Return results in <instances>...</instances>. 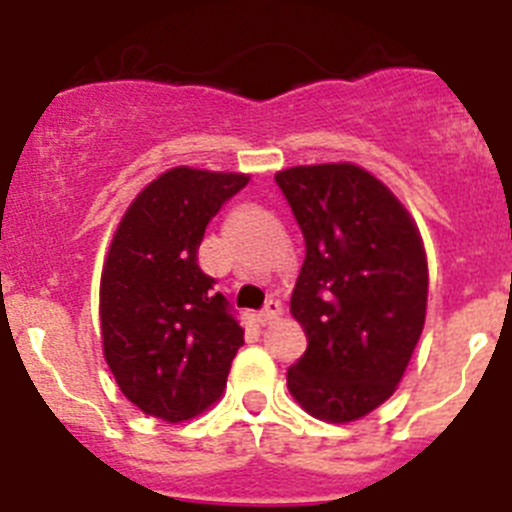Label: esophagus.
Segmentation results:
<instances>
[{
	"label": "esophagus",
	"mask_w": 512,
	"mask_h": 512,
	"mask_svg": "<svg viewBox=\"0 0 512 512\" xmlns=\"http://www.w3.org/2000/svg\"><path fill=\"white\" fill-rule=\"evenodd\" d=\"M279 315H282V302H279L277 297H271V300H266L264 310L259 312V320L264 325H269V323H274V320H277Z\"/></svg>",
	"instance_id": "34e87169"
}]
</instances>
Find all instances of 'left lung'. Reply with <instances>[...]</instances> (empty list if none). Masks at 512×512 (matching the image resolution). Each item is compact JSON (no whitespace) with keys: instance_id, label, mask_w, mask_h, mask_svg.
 Wrapping results in <instances>:
<instances>
[{"instance_id":"obj_1","label":"left lung","mask_w":512,"mask_h":512,"mask_svg":"<svg viewBox=\"0 0 512 512\" xmlns=\"http://www.w3.org/2000/svg\"><path fill=\"white\" fill-rule=\"evenodd\" d=\"M274 179L305 235L289 305L307 351L287 387L315 418L348 423L395 392L423 333V241L395 194L359 166H295Z\"/></svg>"}]
</instances>
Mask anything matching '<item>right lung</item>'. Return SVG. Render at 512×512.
Returning a JSON list of instances; mask_svg holds the SVG:
<instances>
[{"mask_svg": "<svg viewBox=\"0 0 512 512\" xmlns=\"http://www.w3.org/2000/svg\"><path fill=\"white\" fill-rule=\"evenodd\" d=\"M246 184L243 174L166 171L112 238L99 287L104 359L146 415L182 423L223 395L243 328L197 251L207 223Z\"/></svg>", "mask_w": 512, "mask_h": 512, "instance_id": "add662e5", "label": "right lung"}]
</instances>
